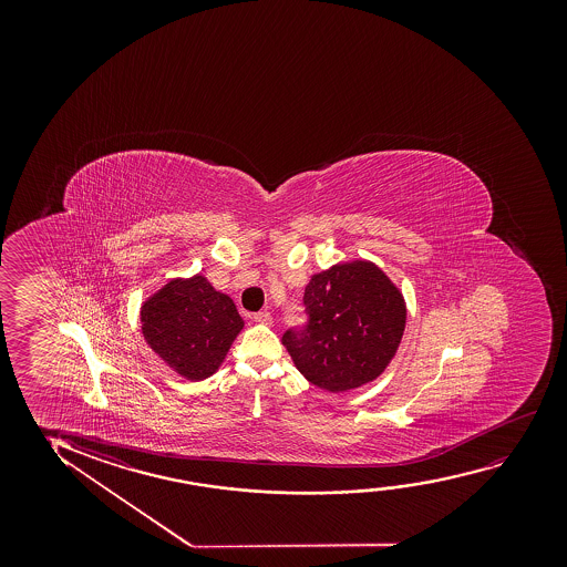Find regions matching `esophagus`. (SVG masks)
<instances>
[{"mask_svg": "<svg viewBox=\"0 0 567 567\" xmlns=\"http://www.w3.org/2000/svg\"><path fill=\"white\" fill-rule=\"evenodd\" d=\"M251 319H254L256 323H264V326H271L272 323L271 311H257Z\"/></svg>", "mask_w": 567, "mask_h": 567, "instance_id": "34e87169", "label": "esophagus"}]
</instances>
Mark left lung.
Segmentation results:
<instances>
[{
  "mask_svg": "<svg viewBox=\"0 0 567 567\" xmlns=\"http://www.w3.org/2000/svg\"><path fill=\"white\" fill-rule=\"evenodd\" d=\"M302 326L282 334L296 368L327 391L375 380L395 357L406 308L385 272L368 261L334 265L303 290Z\"/></svg>",
  "mask_w": 567,
  "mask_h": 567,
  "instance_id": "left-lung-1",
  "label": "left lung"
}]
</instances>
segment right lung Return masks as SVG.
Listing matches in <instances>:
<instances>
[{"instance_id":"obj_1","label":"right lung","mask_w":567,"mask_h":567,"mask_svg":"<svg viewBox=\"0 0 567 567\" xmlns=\"http://www.w3.org/2000/svg\"><path fill=\"white\" fill-rule=\"evenodd\" d=\"M141 321L151 349L187 380L217 372L244 327L233 300L202 275L168 282L143 306Z\"/></svg>"}]
</instances>
